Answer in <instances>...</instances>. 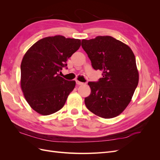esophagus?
<instances>
[{
    "label": "esophagus",
    "mask_w": 160,
    "mask_h": 160,
    "mask_svg": "<svg viewBox=\"0 0 160 160\" xmlns=\"http://www.w3.org/2000/svg\"><path fill=\"white\" fill-rule=\"evenodd\" d=\"M76 83L77 85H83V83H82V82H80L79 81H76Z\"/></svg>",
    "instance_id": "1"
}]
</instances>
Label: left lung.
<instances>
[{"mask_svg":"<svg viewBox=\"0 0 160 160\" xmlns=\"http://www.w3.org/2000/svg\"><path fill=\"white\" fill-rule=\"evenodd\" d=\"M81 46L95 70L102 71L98 82H89L91 94L85 98L95 115L110 119L122 113L130 103L139 82V72L132 50L110 36H98L81 41Z\"/></svg>","mask_w":160,"mask_h":160,"instance_id":"1","label":"left lung"}]
</instances>
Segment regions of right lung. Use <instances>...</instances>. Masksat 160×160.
Instances as JSON below:
<instances>
[{"label":"right lung","instance_id":"1","mask_svg":"<svg viewBox=\"0 0 160 160\" xmlns=\"http://www.w3.org/2000/svg\"><path fill=\"white\" fill-rule=\"evenodd\" d=\"M80 46L79 39L47 37L36 42L24 55L21 89L28 105L38 113L49 115L64 106L76 83L65 80L59 72Z\"/></svg>","mask_w":160,"mask_h":160}]
</instances>
